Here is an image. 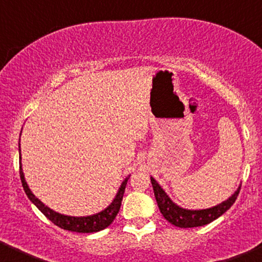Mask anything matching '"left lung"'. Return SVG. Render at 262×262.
<instances>
[{"instance_id":"1","label":"left lung","mask_w":262,"mask_h":262,"mask_svg":"<svg viewBox=\"0 0 262 262\" xmlns=\"http://www.w3.org/2000/svg\"><path fill=\"white\" fill-rule=\"evenodd\" d=\"M150 182L153 186L154 195H156L158 206H159L160 212L164 217L166 219L170 224L180 228H190V227H199V226L208 225L210 222L220 217L222 214H225L228 209L233 205V203L239 194L241 185L237 190L232 194L230 198L220 204L212 206L208 209H199V210H189L181 208L176 203H173L166 192L161 188V186L157 182L153 177L150 176Z\"/></svg>"}]
</instances>
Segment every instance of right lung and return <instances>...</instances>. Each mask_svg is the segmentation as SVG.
Listing matches in <instances>:
<instances>
[{"label":"right lung","mask_w":262,"mask_h":262,"mask_svg":"<svg viewBox=\"0 0 262 262\" xmlns=\"http://www.w3.org/2000/svg\"><path fill=\"white\" fill-rule=\"evenodd\" d=\"M19 159H20V161H19V169H20V171H19V172H20L21 185H23V188L25 190V193H27L28 198L30 199L31 203H34L35 206L40 210L42 214L46 216L48 220L52 221L54 225L58 226V227L63 228V230H67V231L79 232V233H92V232H98V231L104 230V228L108 227V226L114 221L116 215H118L119 210H120L122 195H124V192H125V187L127 185V180L130 179L131 175H128L124 181H122L121 186L119 187L115 198L113 199V202L106 206L104 210H102V211L90 216H68V215L59 214V212L54 211V210L48 208V206L45 205L40 199L36 198L34 193L30 190V188H29L27 181H25L24 172H23V169H21L20 138H19Z\"/></svg>","instance_id":"1"}]
</instances>
